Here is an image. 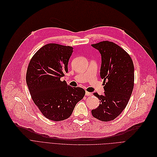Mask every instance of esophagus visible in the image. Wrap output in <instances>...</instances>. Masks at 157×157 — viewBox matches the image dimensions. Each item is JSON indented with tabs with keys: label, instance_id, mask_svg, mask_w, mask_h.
Returning <instances> with one entry per match:
<instances>
[{
	"label": "esophagus",
	"instance_id": "1",
	"mask_svg": "<svg viewBox=\"0 0 157 157\" xmlns=\"http://www.w3.org/2000/svg\"><path fill=\"white\" fill-rule=\"evenodd\" d=\"M86 96H91L92 93H89L88 91H86Z\"/></svg>",
	"mask_w": 157,
	"mask_h": 157
}]
</instances>
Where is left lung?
I'll use <instances>...</instances> for the list:
<instances>
[{
    "label": "left lung",
    "instance_id": "left-lung-1",
    "mask_svg": "<svg viewBox=\"0 0 157 157\" xmlns=\"http://www.w3.org/2000/svg\"><path fill=\"white\" fill-rule=\"evenodd\" d=\"M101 56L100 77L103 79L104 94L94 95L100 105L92 110L94 117L110 121L120 115L131 96L134 86V66L130 55L117 44L103 41L91 44Z\"/></svg>",
    "mask_w": 157,
    "mask_h": 157
}]
</instances>
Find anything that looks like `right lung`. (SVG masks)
<instances>
[{
  "instance_id": "obj_1",
  "label": "right lung",
  "mask_w": 157,
  "mask_h": 157,
  "mask_svg": "<svg viewBox=\"0 0 157 157\" xmlns=\"http://www.w3.org/2000/svg\"><path fill=\"white\" fill-rule=\"evenodd\" d=\"M73 47L49 43L31 58L26 82L32 99L47 119L60 121L70 117L76 104L84 98V89L73 87L61 81L67 73Z\"/></svg>"
}]
</instances>
